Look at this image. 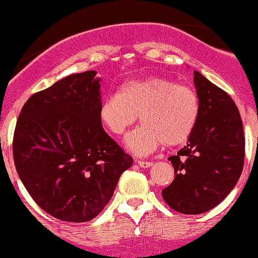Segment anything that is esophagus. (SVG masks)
<instances>
[{"mask_svg":"<svg viewBox=\"0 0 258 258\" xmlns=\"http://www.w3.org/2000/svg\"><path fill=\"white\" fill-rule=\"evenodd\" d=\"M138 165L142 168H149V167H152L153 163L152 162H144V160H138Z\"/></svg>","mask_w":258,"mask_h":258,"instance_id":"34e87169","label":"esophagus"}]
</instances>
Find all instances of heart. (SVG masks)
<instances>
[{
	"label": "heart",
	"instance_id": "heart-1",
	"mask_svg": "<svg viewBox=\"0 0 258 258\" xmlns=\"http://www.w3.org/2000/svg\"><path fill=\"white\" fill-rule=\"evenodd\" d=\"M200 98L192 88L162 76L124 83L116 95L103 99L99 119L113 135H123L140 116L143 125L126 135L125 147L148 155L165 144H184L200 118Z\"/></svg>",
	"mask_w": 258,
	"mask_h": 258
}]
</instances>
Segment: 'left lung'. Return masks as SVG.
Instances as JSON below:
<instances>
[{"mask_svg": "<svg viewBox=\"0 0 258 258\" xmlns=\"http://www.w3.org/2000/svg\"><path fill=\"white\" fill-rule=\"evenodd\" d=\"M200 118L187 145L168 158L175 178L162 190L163 200L183 215H201L229 195L241 177L244 135L231 96L195 71Z\"/></svg>", "mask_w": 258, "mask_h": 258, "instance_id": "obj_1", "label": "left lung"}]
</instances>
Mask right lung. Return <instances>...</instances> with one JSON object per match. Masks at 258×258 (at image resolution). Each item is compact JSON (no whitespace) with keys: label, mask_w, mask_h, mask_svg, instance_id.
Returning <instances> with one entry per match:
<instances>
[{"label":"right lung","mask_w":258,"mask_h":258,"mask_svg":"<svg viewBox=\"0 0 258 258\" xmlns=\"http://www.w3.org/2000/svg\"><path fill=\"white\" fill-rule=\"evenodd\" d=\"M100 78L71 74L25 103L14 134L21 182L45 212L65 222L95 218L133 158L104 132Z\"/></svg>","instance_id":"obj_1"}]
</instances>
